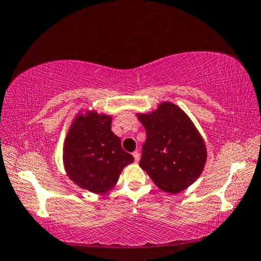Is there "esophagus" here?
Wrapping results in <instances>:
<instances>
[{
  "label": "esophagus",
  "instance_id": "1",
  "mask_svg": "<svg viewBox=\"0 0 261 261\" xmlns=\"http://www.w3.org/2000/svg\"><path fill=\"white\" fill-rule=\"evenodd\" d=\"M132 156H134V159H135L136 162H138V161H139V157H141V155H139V152H138V151H135L134 153H132Z\"/></svg>",
  "mask_w": 261,
  "mask_h": 261
}]
</instances>
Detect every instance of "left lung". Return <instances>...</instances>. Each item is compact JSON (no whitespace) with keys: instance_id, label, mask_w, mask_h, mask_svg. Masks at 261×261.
Segmentation results:
<instances>
[{"instance_id":"1","label":"left lung","mask_w":261,"mask_h":261,"mask_svg":"<svg viewBox=\"0 0 261 261\" xmlns=\"http://www.w3.org/2000/svg\"><path fill=\"white\" fill-rule=\"evenodd\" d=\"M146 131L139 166L163 192L177 194L199 178L207 150L189 117L172 102L138 115Z\"/></svg>"}]
</instances>
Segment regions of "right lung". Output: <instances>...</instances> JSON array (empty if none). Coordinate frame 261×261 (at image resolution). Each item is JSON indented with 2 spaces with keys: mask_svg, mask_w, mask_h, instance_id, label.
Returning <instances> with one entry per match:
<instances>
[{
  "mask_svg": "<svg viewBox=\"0 0 261 261\" xmlns=\"http://www.w3.org/2000/svg\"><path fill=\"white\" fill-rule=\"evenodd\" d=\"M111 120L94 111L78 115L65 139L64 164L68 177L95 194L112 189L123 168L134 162L111 131Z\"/></svg>",
  "mask_w": 261,
  "mask_h": 261,
  "instance_id": "1",
  "label": "right lung"
}]
</instances>
